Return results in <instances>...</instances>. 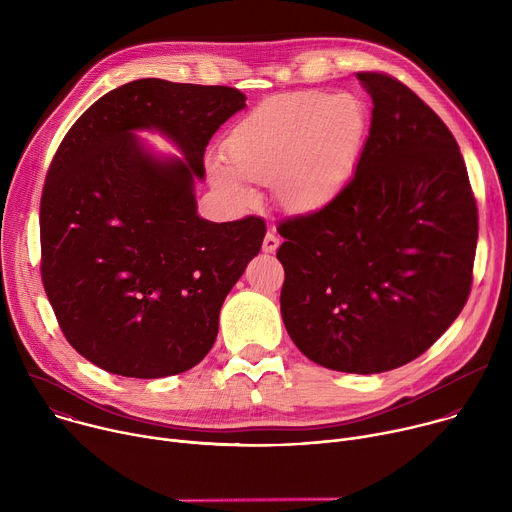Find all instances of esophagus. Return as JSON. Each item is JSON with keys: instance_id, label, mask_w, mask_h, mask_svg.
Instances as JSON below:
<instances>
[{"instance_id": "esophagus-1", "label": "esophagus", "mask_w": 512, "mask_h": 512, "mask_svg": "<svg viewBox=\"0 0 512 512\" xmlns=\"http://www.w3.org/2000/svg\"><path fill=\"white\" fill-rule=\"evenodd\" d=\"M279 247V237L275 233H267L263 239V253H275Z\"/></svg>"}]
</instances>
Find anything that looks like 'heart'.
<instances>
[{
    "label": "heart",
    "instance_id": "obj_1",
    "mask_svg": "<svg viewBox=\"0 0 512 512\" xmlns=\"http://www.w3.org/2000/svg\"><path fill=\"white\" fill-rule=\"evenodd\" d=\"M367 107L350 93L302 91L257 105L229 133L227 164H212L210 180L235 204H249L245 182L273 184L291 212H318L350 180L367 133Z\"/></svg>",
    "mask_w": 512,
    "mask_h": 512
}]
</instances>
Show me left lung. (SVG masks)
I'll use <instances>...</instances> for the list:
<instances>
[{"label":"left lung","instance_id":"8db88e82","mask_svg":"<svg viewBox=\"0 0 512 512\" xmlns=\"http://www.w3.org/2000/svg\"><path fill=\"white\" fill-rule=\"evenodd\" d=\"M373 119L326 208L285 218L281 318L326 369L373 375L423 354L468 302L478 208L458 141L409 87L356 72Z\"/></svg>","mask_w":512,"mask_h":512}]
</instances>
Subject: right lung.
Here are the masks:
<instances>
[{
  "instance_id": "add662e5",
  "label": "right lung",
  "mask_w": 512,
  "mask_h": 512,
  "mask_svg": "<svg viewBox=\"0 0 512 512\" xmlns=\"http://www.w3.org/2000/svg\"><path fill=\"white\" fill-rule=\"evenodd\" d=\"M245 99L231 87L139 79L93 103L58 145L40 200L42 283L68 344L103 371L170 377L212 348L265 221H204L194 180L210 137ZM139 128L162 130L185 160L156 159Z\"/></svg>"
}]
</instances>
